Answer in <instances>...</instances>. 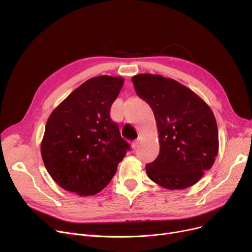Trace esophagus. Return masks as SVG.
<instances>
[{"label": "esophagus", "mask_w": 252, "mask_h": 252, "mask_svg": "<svg viewBox=\"0 0 252 252\" xmlns=\"http://www.w3.org/2000/svg\"><path fill=\"white\" fill-rule=\"evenodd\" d=\"M139 144H140V141H139V140L134 141L133 143H131V148H133L134 150H137L138 147H139Z\"/></svg>", "instance_id": "34e87169"}]
</instances>
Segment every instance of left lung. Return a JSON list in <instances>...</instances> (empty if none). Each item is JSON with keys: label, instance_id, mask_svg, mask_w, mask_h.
<instances>
[{"label": "left lung", "instance_id": "8db88e82", "mask_svg": "<svg viewBox=\"0 0 252 252\" xmlns=\"http://www.w3.org/2000/svg\"><path fill=\"white\" fill-rule=\"evenodd\" d=\"M154 112L160 150L146 165L150 180L169 190L193 186L215 163L219 129L209 106L175 79L143 73L131 78Z\"/></svg>", "mask_w": 252, "mask_h": 252}]
</instances>
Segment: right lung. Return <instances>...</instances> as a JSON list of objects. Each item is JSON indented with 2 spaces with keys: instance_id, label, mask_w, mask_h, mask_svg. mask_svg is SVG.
Segmentation results:
<instances>
[{
  "instance_id": "right-lung-1",
  "label": "right lung",
  "mask_w": 252,
  "mask_h": 252,
  "mask_svg": "<svg viewBox=\"0 0 252 252\" xmlns=\"http://www.w3.org/2000/svg\"><path fill=\"white\" fill-rule=\"evenodd\" d=\"M123 85V77H93L51 113L41 152L48 173L64 190L79 196L99 193L130 149L110 117Z\"/></svg>"
}]
</instances>
